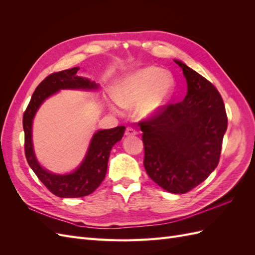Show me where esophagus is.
Wrapping results in <instances>:
<instances>
[{
	"label": "esophagus",
	"mask_w": 255,
	"mask_h": 255,
	"mask_svg": "<svg viewBox=\"0 0 255 255\" xmlns=\"http://www.w3.org/2000/svg\"><path fill=\"white\" fill-rule=\"evenodd\" d=\"M137 135V130H135L133 128H127L126 129V136L128 137H132Z\"/></svg>",
	"instance_id": "esophagus-1"
}]
</instances>
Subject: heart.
<instances>
[{"instance_id": "b5f03b06", "label": "heart", "mask_w": 255, "mask_h": 255, "mask_svg": "<svg viewBox=\"0 0 255 255\" xmlns=\"http://www.w3.org/2000/svg\"><path fill=\"white\" fill-rule=\"evenodd\" d=\"M175 86L171 73L161 68L148 66L126 75L116 87L115 99L122 107H134L135 114L141 119L156 116L171 99ZM112 110L117 112L115 104Z\"/></svg>"}]
</instances>
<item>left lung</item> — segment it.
<instances>
[{
    "label": "left lung",
    "instance_id": "1",
    "mask_svg": "<svg viewBox=\"0 0 255 255\" xmlns=\"http://www.w3.org/2000/svg\"><path fill=\"white\" fill-rule=\"evenodd\" d=\"M174 61L186 79V97L141 121L140 128L146 173L163 189L185 194L217 167L228 117L214 85L181 60Z\"/></svg>",
    "mask_w": 255,
    "mask_h": 255
}]
</instances>
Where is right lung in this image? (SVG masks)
<instances>
[{
	"mask_svg": "<svg viewBox=\"0 0 255 255\" xmlns=\"http://www.w3.org/2000/svg\"><path fill=\"white\" fill-rule=\"evenodd\" d=\"M79 67L68 69L47 76L32 96L27 109L23 115V129L25 142L26 160L32 170L53 195L59 198H81L92 194L104 180L110 153L125 134L126 127L99 129L92 136L88 150L81 165L67 174H56L44 169L37 160L32 139L33 120L40 105L49 97L61 89L97 90L99 85L89 79L79 76Z\"/></svg>",
	"mask_w": 255,
	"mask_h": 255,
	"instance_id": "1",
	"label": "right lung"
}]
</instances>
